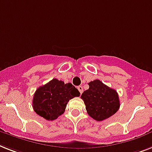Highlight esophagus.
<instances>
[{
  "instance_id": "1",
  "label": "esophagus",
  "mask_w": 152,
  "mask_h": 152,
  "mask_svg": "<svg viewBox=\"0 0 152 152\" xmlns=\"http://www.w3.org/2000/svg\"><path fill=\"white\" fill-rule=\"evenodd\" d=\"M77 89H78V91H80V93L81 94L83 92V87H82V86H81V85L77 87Z\"/></svg>"
}]
</instances>
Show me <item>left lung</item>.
<instances>
[{
  "mask_svg": "<svg viewBox=\"0 0 152 152\" xmlns=\"http://www.w3.org/2000/svg\"><path fill=\"white\" fill-rule=\"evenodd\" d=\"M88 85L89 88L84 91L81 98L91 118L102 121L118 111L120 103L116 90L108 87L99 80L91 81Z\"/></svg>",
  "mask_w": 152,
  "mask_h": 152,
  "instance_id": "obj_1",
  "label": "left lung"
}]
</instances>
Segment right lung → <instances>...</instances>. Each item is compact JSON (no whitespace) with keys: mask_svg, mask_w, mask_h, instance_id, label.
<instances>
[{"mask_svg":"<svg viewBox=\"0 0 152 152\" xmlns=\"http://www.w3.org/2000/svg\"><path fill=\"white\" fill-rule=\"evenodd\" d=\"M80 96L71 83L53 78L36 89L32 100L34 111L47 120H54L65 111L69 100Z\"/></svg>","mask_w":152,"mask_h":152,"instance_id":"add662e5","label":"right lung"}]
</instances>
